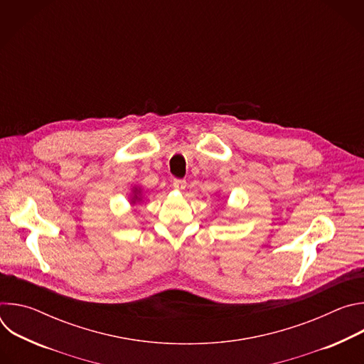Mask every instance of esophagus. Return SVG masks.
<instances>
[{
	"mask_svg": "<svg viewBox=\"0 0 364 364\" xmlns=\"http://www.w3.org/2000/svg\"><path fill=\"white\" fill-rule=\"evenodd\" d=\"M186 186H187L186 180H174V181H173V187H174L176 190H184Z\"/></svg>",
	"mask_w": 364,
	"mask_h": 364,
	"instance_id": "esophagus-1",
	"label": "esophagus"
}]
</instances>
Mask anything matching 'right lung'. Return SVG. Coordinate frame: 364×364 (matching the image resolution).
Returning a JSON list of instances; mask_svg holds the SVG:
<instances>
[{
    "mask_svg": "<svg viewBox=\"0 0 364 364\" xmlns=\"http://www.w3.org/2000/svg\"><path fill=\"white\" fill-rule=\"evenodd\" d=\"M142 198H144V196H142V190H141V187H134L132 188V194H131V205H135V204H138V203H142Z\"/></svg>",
    "mask_w": 364,
    "mask_h": 364,
    "instance_id": "right-lung-1",
    "label": "right lung"
}]
</instances>
